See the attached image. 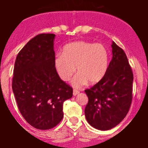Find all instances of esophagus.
Wrapping results in <instances>:
<instances>
[{
	"mask_svg": "<svg viewBox=\"0 0 148 148\" xmlns=\"http://www.w3.org/2000/svg\"><path fill=\"white\" fill-rule=\"evenodd\" d=\"M79 93V91L77 90H73V95H76Z\"/></svg>",
	"mask_w": 148,
	"mask_h": 148,
	"instance_id": "34e87169",
	"label": "esophagus"
}]
</instances>
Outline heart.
I'll return each mask as SVG.
<instances>
[{
    "label": "heart",
    "mask_w": 148,
    "mask_h": 148,
    "mask_svg": "<svg viewBox=\"0 0 148 148\" xmlns=\"http://www.w3.org/2000/svg\"><path fill=\"white\" fill-rule=\"evenodd\" d=\"M110 53L105 46L100 43L80 40L65 46L62 54L56 57L54 66L63 81L70 79L75 72L78 74L72 81L75 87L87 83H99L103 79L109 66Z\"/></svg>",
    "instance_id": "heart-1"
}]
</instances>
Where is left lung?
Segmentation results:
<instances>
[{
  "instance_id": "1",
  "label": "left lung",
  "mask_w": 148,
  "mask_h": 148,
  "mask_svg": "<svg viewBox=\"0 0 148 148\" xmlns=\"http://www.w3.org/2000/svg\"><path fill=\"white\" fill-rule=\"evenodd\" d=\"M113 58L101 81L84 92L87 122L95 129L108 130L118 125L127 114L133 99V74L122 49L112 43Z\"/></svg>"
}]
</instances>
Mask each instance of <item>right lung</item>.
I'll return each instance as SVG.
<instances>
[{"label": "right lung", "mask_w": 148, "mask_h": 148, "mask_svg": "<svg viewBox=\"0 0 148 148\" xmlns=\"http://www.w3.org/2000/svg\"><path fill=\"white\" fill-rule=\"evenodd\" d=\"M54 34H39L19 52L12 87L24 119L38 130L53 128L62 120L63 104L73 88L63 82L54 66Z\"/></svg>", "instance_id": "obj_1"}]
</instances>
